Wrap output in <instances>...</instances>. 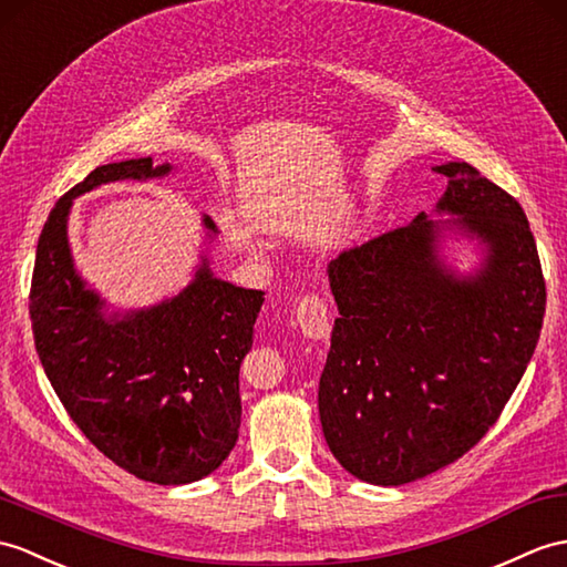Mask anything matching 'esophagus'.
Listing matches in <instances>:
<instances>
[{
    "instance_id": "esophagus-1",
    "label": "esophagus",
    "mask_w": 567,
    "mask_h": 567,
    "mask_svg": "<svg viewBox=\"0 0 567 567\" xmlns=\"http://www.w3.org/2000/svg\"><path fill=\"white\" fill-rule=\"evenodd\" d=\"M295 323L301 333L311 340H326L331 333V321H328V307L319 295H305L295 305Z\"/></svg>"
}]
</instances>
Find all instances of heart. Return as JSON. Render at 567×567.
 I'll return each mask as SVG.
<instances>
[{
  "label": "heart",
  "instance_id": "heart-1",
  "mask_svg": "<svg viewBox=\"0 0 567 567\" xmlns=\"http://www.w3.org/2000/svg\"><path fill=\"white\" fill-rule=\"evenodd\" d=\"M346 234H348L346 229H338V231H333V234H331V241H340V239H346Z\"/></svg>",
  "mask_w": 567,
  "mask_h": 567
}]
</instances>
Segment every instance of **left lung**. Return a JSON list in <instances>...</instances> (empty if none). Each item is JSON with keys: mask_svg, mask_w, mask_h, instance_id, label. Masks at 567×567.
I'll return each instance as SVG.
<instances>
[{"mask_svg": "<svg viewBox=\"0 0 567 567\" xmlns=\"http://www.w3.org/2000/svg\"><path fill=\"white\" fill-rule=\"evenodd\" d=\"M434 171L446 178L434 215L450 217L420 213L328 266L340 316L321 427L340 466L372 485L425 478L478 444L544 323L546 282L519 203L466 162ZM450 235L474 244L471 271L445 260Z\"/></svg>", "mask_w": 567, "mask_h": 567, "instance_id": "1", "label": "left lung"}]
</instances>
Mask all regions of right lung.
<instances>
[{
  "mask_svg": "<svg viewBox=\"0 0 567 567\" xmlns=\"http://www.w3.org/2000/svg\"><path fill=\"white\" fill-rule=\"evenodd\" d=\"M171 171L142 156L99 166L64 193L38 239L29 309L38 358L86 440L142 481L186 485L219 468L239 440V370L266 292L215 278L200 256L178 295L109 309L76 272L68 236L74 197ZM203 227L219 234L207 215Z\"/></svg>",
  "mask_w": 567,
  "mask_h": 567,
  "instance_id": "right-lung-1",
  "label": "right lung"
}]
</instances>
